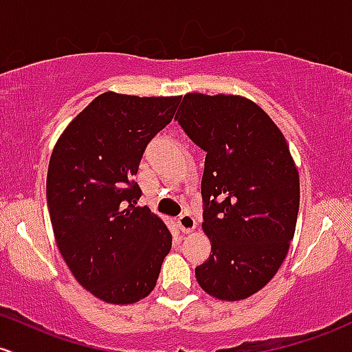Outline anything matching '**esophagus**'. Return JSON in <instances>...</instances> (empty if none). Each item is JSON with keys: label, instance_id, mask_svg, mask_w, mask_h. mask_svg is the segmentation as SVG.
<instances>
[{"label": "esophagus", "instance_id": "34e87169", "mask_svg": "<svg viewBox=\"0 0 352 352\" xmlns=\"http://www.w3.org/2000/svg\"><path fill=\"white\" fill-rule=\"evenodd\" d=\"M177 223H179L180 230H182L184 234L187 232H192V230L195 229V219L194 215L188 214V212H184V214L179 215V219H177Z\"/></svg>", "mask_w": 352, "mask_h": 352}]
</instances>
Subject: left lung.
<instances>
[{
    "instance_id": "1",
    "label": "left lung",
    "mask_w": 352,
    "mask_h": 352,
    "mask_svg": "<svg viewBox=\"0 0 352 352\" xmlns=\"http://www.w3.org/2000/svg\"><path fill=\"white\" fill-rule=\"evenodd\" d=\"M207 153L204 222L212 254L195 267L207 294H256L284 262L299 214V175L284 135L250 100L188 94L175 117Z\"/></svg>"
}]
</instances>
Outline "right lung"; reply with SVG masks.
Masks as SVG:
<instances>
[{
  "label": "right lung",
  "instance_id": "right-lung-1",
  "mask_svg": "<svg viewBox=\"0 0 352 352\" xmlns=\"http://www.w3.org/2000/svg\"><path fill=\"white\" fill-rule=\"evenodd\" d=\"M179 103L107 91L69 123L50 158L46 200L58 249L75 279L105 302L148 296L172 247L167 226L137 207L135 175Z\"/></svg>",
  "mask_w": 352,
  "mask_h": 352
}]
</instances>
